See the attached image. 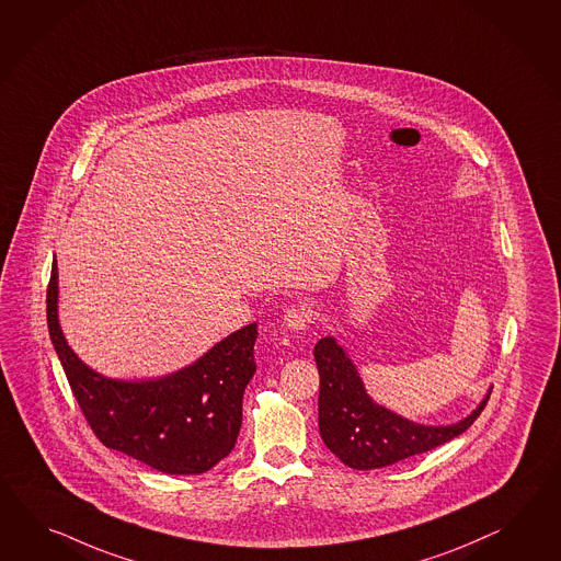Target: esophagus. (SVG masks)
Returning <instances> with one entry per match:
<instances>
[{"label":"esophagus","instance_id":"34e87169","mask_svg":"<svg viewBox=\"0 0 561 561\" xmlns=\"http://www.w3.org/2000/svg\"><path fill=\"white\" fill-rule=\"evenodd\" d=\"M312 322V314L304 306H289L284 312V324L289 330H306Z\"/></svg>","mask_w":561,"mask_h":561}]
</instances>
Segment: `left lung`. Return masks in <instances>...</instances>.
I'll return each mask as SVG.
<instances>
[{
	"instance_id": "left-lung-1",
	"label": "left lung",
	"mask_w": 561,
	"mask_h": 561,
	"mask_svg": "<svg viewBox=\"0 0 561 561\" xmlns=\"http://www.w3.org/2000/svg\"><path fill=\"white\" fill-rule=\"evenodd\" d=\"M314 358L320 375V436L342 465L356 470L396 465L450 442L474 424L491 397L458 424H413L367 396L355 365L332 336L316 342Z\"/></svg>"
}]
</instances>
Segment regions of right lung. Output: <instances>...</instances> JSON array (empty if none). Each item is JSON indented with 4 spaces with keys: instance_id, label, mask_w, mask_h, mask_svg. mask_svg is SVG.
I'll list each match as a JSON object with an SVG mask.
<instances>
[{
    "instance_id": "add662e5",
    "label": "right lung",
    "mask_w": 561,
    "mask_h": 561,
    "mask_svg": "<svg viewBox=\"0 0 561 561\" xmlns=\"http://www.w3.org/2000/svg\"><path fill=\"white\" fill-rule=\"evenodd\" d=\"M56 261L46 291L50 341L72 396L103 446L165 474H203L231 454L243 393L255 373L257 327L229 334L194 365L156 381H117L89 369L58 324Z\"/></svg>"
}]
</instances>
